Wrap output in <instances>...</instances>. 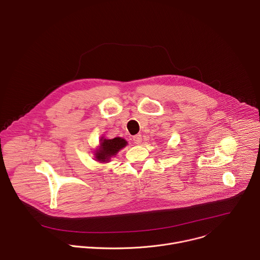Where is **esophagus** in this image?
Returning a JSON list of instances; mask_svg holds the SVG:
<instances>
[{"mask_svg":"<svg viewBox=\"0 0 260 260\" xmlns=\"http://www.w3.org/2000/svg\"><path fill=\"white\" fill-rule=\"evenodd\" d=\"M133 141L135 144H140L141 142H142V136L141 135H136L133 137Z\"/></svg>","mask_w":260,"mask_h":260,"instance_id":"obj_1","label":"esophagus"}]
</instances>
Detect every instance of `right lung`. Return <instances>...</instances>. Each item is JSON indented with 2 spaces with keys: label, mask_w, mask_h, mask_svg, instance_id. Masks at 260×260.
Returning <instances> with one entry per match:
<instances>
[{
  "label": "right lung",
  "mask_w": 260,
  "mask_h": 260,
  "mask_svg": "<svg viewBox=\"0 0 260 260\" xmlns=\"http://www.w3.org/2000/svg\"><path fill=\"white\" fill-rule=\"evenodd\" d=\"M126 145L127 141L120 137H116L114 139H106L105 137H102L99 147L94 150V158L100 162H109L112 157H115V155Z\"/></svg>",
  "instance_id": "obj_1"
}]
</instances>
